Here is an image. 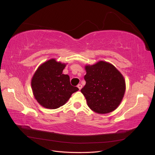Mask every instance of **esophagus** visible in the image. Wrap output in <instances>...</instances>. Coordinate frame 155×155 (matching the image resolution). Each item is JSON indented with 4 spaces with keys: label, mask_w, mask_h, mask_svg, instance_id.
Listing matches in <instances>:
<instances>
[{
    "label": "esophagus",
    "mask_w": 155,
    "mask_h": 155,
    "mask_svg": "<svg viewBox=\"0 0 155 155\" xmlns=\"http://www.w3.org/2000/svg\"><path fill=\"white\" fill-rule=\"evenodd\" d=\"M78 88L79 89V90H81V89L82 88V85H81V84H78Z\"/></svg>",
    "instance_id": "34e87169"
}]
</instances>
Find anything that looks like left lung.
I'll use <instances>...</instances> for the list:
<instances>
[{
  "label": "left lung",
  "instance_id": "obj_1",
  "mask_svg": "<svg viewBox=\"0 0 155 155\" xmlns=\"http://www.w3.org/2000/svg\"><path fill=\"white\" fill-rule=\"evenodd\" d=\"M86 85L81 92L94 112L107 114L117 109L125 92L124 76L112 64L100 61L86 65Z\"/></svg>",
  "mask_w": 155,
  "mask_h": 155
}]
</instances>
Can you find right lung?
Segmentation results:
<instances>
[{
    "instance_id": "right-lung-1",
    "label": "right lung",
    "mask_w": 155,
    "mask_h": 155,
    "mask_svg": "<svg viewBox=\"0 0 155 155\" xmlns=\"http://www.w3.org/2000/svg\"><path fill=\"white\" fill-rule=\"evenodd\" d=\"M66 64L51 59L41 64L32 78L33 94L39 104L46 109L63 106L72 94L79 90L70 85V77L63 74Z\"/></svg>"
}]
</instances>
